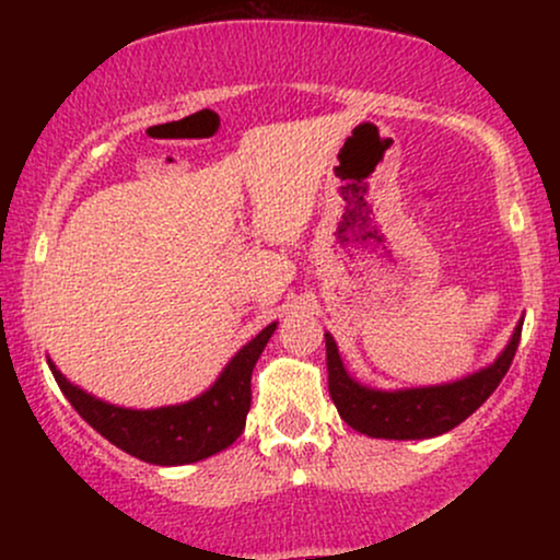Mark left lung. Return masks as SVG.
<instances>
[{
    "label": "left lung",
    "instance_id": "left-lung-1",
    "mask_svg": "<svg viewBox=\"0 0 560 560\" xmlns=\"http://www.w3.org/2000/svg\"><path fill=\"white\" fill-rule=\"evenodd\" d=\"M522 324L524 320H518L503 352L485 369L455 382L405 389L365 387L355 376H350L337 342L326 331L329 395L347 427L355 432L376 436V440H432L464 423L498 389L516 355Z\"/></svg>",
    "mask_w": 560,
    "mask_h": 560
}]
</instances>
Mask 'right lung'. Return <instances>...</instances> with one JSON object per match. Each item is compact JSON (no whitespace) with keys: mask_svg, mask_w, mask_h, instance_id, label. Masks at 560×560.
I'll return each mask as SVG.
<instances>
[{"mask_svg":"<svg viewBox=\"0 0 560 560\" xmlns=\"http://www.w3.org/2000/svg\"><path fill=\"white\" fill-rule=\"evenodd\" d=\"M276 326L279 320L268 324L258 337L240 347V352L202 395L163 408L137 410L105 402L70 384L49 358L47 363L68 402L107 442L144 464L184 466L221 453L244 432L249 402H253L249 378Z\"/></svg>","mask_w":560,"mask_h":560,"instance_id":"obj_1","label":"right lung"}]
</instances>
